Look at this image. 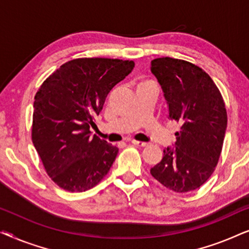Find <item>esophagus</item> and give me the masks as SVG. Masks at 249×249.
I'll list each match as a JSON object with an SVG mask.
<instances>
[{
  "mask_svg": "<svg viewBox=\"0 0 249 249\" xmlns=\"http://www.w3.org/2000/svg\"><path fill=\"white\" fill-rule=\"evenodd\" d=\"M131 144H134L135 146H137V147H146V146H148L147 142H138V141H131L130 142Z\"/></svg>",
  "mask_w": 249,
  "mask_h": 249,
  "instance_id": "obj_1",
  "label": "esophagus"
}]
</instances>
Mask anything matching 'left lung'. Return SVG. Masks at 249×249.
<instances>
[{
    "instance_id": "8db88e82",
    "label": "left lung",
    "mask_w": 249,
    "mask_h": 249,
    "mask_svg": "<svg viewBox=\"0 0 249 249\" xmlns=\"http://www.w3.org/2000/svg\"><path fill=\"white\" fill-rule=\"evenodd\" d=\"M151 64L168 104V118L180 125L176 142L163 151L151 175L173 192H192L206 182L219 161L226 105L212 78L195 64L172 57H159Z\"/></svg>"
}]
</instances>
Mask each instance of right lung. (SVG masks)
Here are the masks:
<instances>
[{"instance_id": "obj_1", "label": "right lung", "mask_w": 249, "mask_h": 249, "mask_svg": "<svg viewBox=\"0 0 249 249\" xmlns=\"http://www.w3.org/2000/svg\"><path fill=\"white\" fill-rule=\"evenodd\" d=\"M134 61L84 57L62 64L44 81L34 102L32 137L57 186L81 193L110 171L119 148L90 128L105 97L134 69Z\"/></svg>"}]
</instances>
